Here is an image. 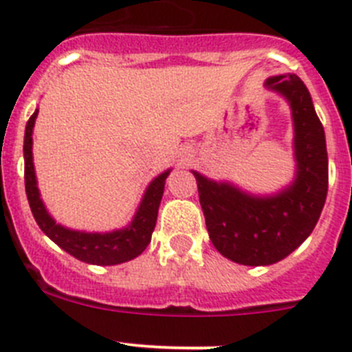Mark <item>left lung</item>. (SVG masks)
<instances>
[{"label":"left lung","instance_id":"1","mask_svg":"<svg viewBox=\"0 0 352 352\" xmlns=\"http://www.w3.org/2000/svg\"><path fill=\"white\" fill-rule=\"evenodd\" d=\"M264 88L291 109L294 178L276 192L254 194L192 170L211 243L245 266H270L296 250L312 234L328 194L324 129L307 86L294 74H284L268 77Z\"/></svg>","mask_w":352,"mask_h":352}]
</instances>
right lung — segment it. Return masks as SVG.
Here are the masks:
<instances>
[{
	"mask_svg": "<svg viewBox=\"0 0 352 352\" xmlns=\"http://www.w3.org/2000/svg\"><path fill=\"white\" fill-rule=\"evenodd\" d=\"M36 116H38V109H35L33 116L26 123L23 151L26 195L31 213L35 217L40 229L58 247L82 263L96 264V266H114V264L126 263L141 256L151 241V234L157 226L158 206H160L164 188H166V179L173 169L164 170L149 182L138 210L125 227L105 232L79 231V229L65 227L63 223L56 222L40 197L35 164H33V129H35Z\"/></svg>",
	"mask_w": 352,
	"mask_h": 352,
	"instance_id": "obj_1",
	"label": "right lung"
}]
</instances>
